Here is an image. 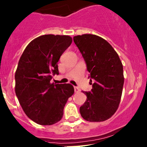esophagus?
Instances as JSON below:
<instances>
[{"mask_svg":"<svg viewBox=\"0 0 147 147\" xmlns=\"http://www.w3.org/2000/svg\"><path fill=\"white\" fill-rule=\"evenodd\" d=\"M74 90H75V92L78 93V92H80V90L78 87H74Z\"/></svg>","mask_w":147,"mask_h":147,"instance_id":"1","label":"esophagus"}]
</instances>
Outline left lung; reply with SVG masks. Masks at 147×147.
Masks as SVG:
<instances>
[{
	"mask_svg": "<svg viewBox=\"0 0 147 147\" xmlns=\"http://www.w3.org/2000/svg\"><path fill=\"white\" fill-rule=\"evenodd\" d=\"M90 72L92 89L82 92L87 100L80 108L84 119L103 121L109 119L119 107L123 84V66L119 55L107 40L95 35L73 38Z\"/></svg>",
	"mask_w": 147,
	"mask_h": 147,
	"instance_id": "left-lung-1",
	"label": "left lung"
}]
</instances>
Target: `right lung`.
Masks as SVG:
<instances>
[{"instance_id":"obj_1","label":"right lung","mask_w":147,"mask_h":147,"mask_svg":"<svg viewBox=\"0 0 147 147\" xmlns=\"http://www.w3.org/2000/svg\"><path fill=\"white\" fill-rule=\"evenodd\" d=\"M72 41L68 35H41L28 44L20 57L15 75L16 94L26 115L37 124L60 121L74 94L70 84L50 83L53 75H59L57 62Z\"/></svg>"}]
</instances>
